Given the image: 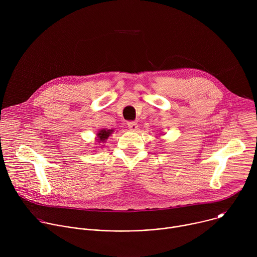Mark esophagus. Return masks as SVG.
I'll use <instances>...</instances> for the list:
<instances>
[{"label": "esophagus", "instance_id": "esophagus-1", "mask_svg": "<svg viewBox=\"0 0 257 257\" xmlns=\"http://www.w3.org/2000/svg\"><path fill=\"white\" fill-rule=\"evenodd\" d=\"M127 125H128V128L131 130V131H136L137 129H138V124L136 123V122H128L127 123Z\"/></svg>", "mask_w": 257, "mask_h": 257}]
</instances>
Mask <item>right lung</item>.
<instances>
[{"label": "right lung", "mask_w": 257, "mask_h": 257, "mask_svg": "<svg viewBox=\"0 0 257 257\" xmlns=\"http://www.w3.org/2000/svg\"><path fill=\"white\" fill-rule=\"evenodd\" d=\"M114 132V129H101L97 132V142L98 143H104L105 140L111 136V134ZM102 146V145H101Z\"/></svg>", "instance_id": "1"}]
</instances>
